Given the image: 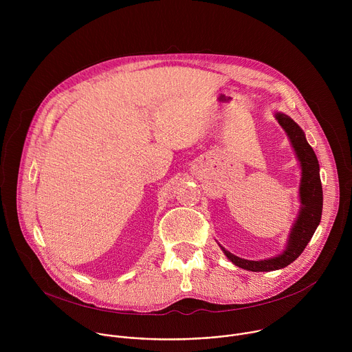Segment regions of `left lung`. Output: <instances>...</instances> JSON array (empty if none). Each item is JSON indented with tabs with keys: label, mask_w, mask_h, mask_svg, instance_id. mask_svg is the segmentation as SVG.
Returning <instances> with one entry per match:
<instances>
[{
	"label": "left lung",
	"mask_w": 352,
	"mask_h": 352,
	"mask_svg": "<svg viewBox=\"0 0 352 352\" xmlns=\"http://www.w3.org/2000/svg\"><path fill=\"white\" fill-rule=\"evenodd\" d=\"M276 120L287 132L289 142L295 150V155L300 164V185H299V200L300 210L295 220V224L291 228L287 246L284 252L276 258L265 261H246L232 255L226 248L221 246L226 256L238 267L250 270V272H272L283 269L291 265L300 254L304 252L305 246L314 236L320 219L323 209V190L319 174V162L311 144L307 142L304 131L299 125L283 113H276Z\"/></svg>",
	"instance_id": "left-lung-1"
}]
</instances>
